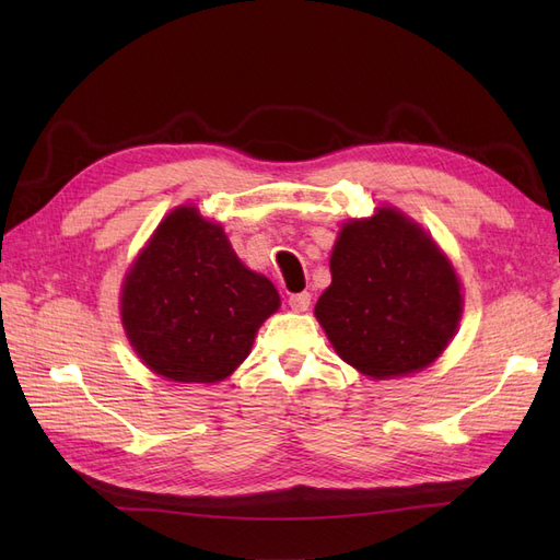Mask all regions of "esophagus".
<instances>
[{
	"label": "esophagus",
	"instance_id": "obj_1",
	"mask_svg": "<svg viewBox=\"0 0 560 560\" xmlns=\"http://www.w3.org/2000/svg\"><path fill=\"white\" fill-rule=\"evenodd\" d=\"M308 306H311V294L308 292H299V294L290 296V308L292 311L303 313V311H308Z\"/></svg>",
	"mask_w": 560,
	"mask_h": 560
}]
</instances>
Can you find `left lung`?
<instances>
[{
  "label": "left lung",
  "instance_id": "1",
  "mask_svg": "<svg viewBox=\"0 0 560 560\" xmlns=\"http://www.w3.org/2000/svg\"><path fill=\"white\" fill-rule=\"evenodd\" d=\"M315 317L350 366L371 378L413 374L448 346L460 282L430 235L393 208L354 219L331 252Z\"/></svg>",
  "mask_w": 560,
  "mask_h": 560
}]
</instances>
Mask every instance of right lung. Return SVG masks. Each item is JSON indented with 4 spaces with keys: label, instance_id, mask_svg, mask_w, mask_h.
<instances>
[{
    "label": "right lung",
    "instance_id": "obj_1",
    "mask_svg": "<svg viewBox=\"0 0 560 560\" xmlns=\"http://www.w3.org/2000/svg\"><path fill=\"white\" fill-rule=\"evenodd\" d=\"M280 296L252 273L219 224L177 208L156 229L124 282L121 317L140 360L177 383L233 374Z\"/></svg>",
    "mask_w": 560,
    "mask_h": 560
}]
</instances>
